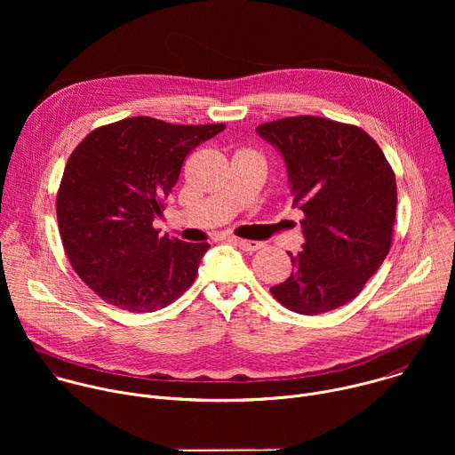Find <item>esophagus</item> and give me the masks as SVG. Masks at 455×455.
Wrapping results in <instances>:
<instances>
[{"label": "esophagus", "mask_w": 455, "mask_h": 455, "mask_svg": "<svg viewBox=\"0 0 455 455\" xmlns=\"http://www.w3.org/2000/svg\"><path fill=\"white\" fill-rule=\"evenodd\" d=\"M228 241L230 243H234L235 246H239V248H243L244 251H255V250H259V248H263L265 244L261 243V241H248V239H241V237H228Z\"/></svg>", "instance_id": "obj_1"}]
</instances>
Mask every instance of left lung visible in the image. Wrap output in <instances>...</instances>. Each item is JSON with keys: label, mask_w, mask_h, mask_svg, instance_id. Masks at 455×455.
I'll list each match as a JSON object with an SVG mask.
<instances>
[{"label": "left lung", "mask_w": 455, "mask_h": 455, "mask_svg": "<svg viewBox=\"0 0 455 455\" xmlns=\"http://www.w3.org/2000/svg\"><path fill=\"white\" fill-rule=\"evenodd\" d=\"M286 165L304 244L291 275L270 288L288 309L320 315L353 300L381 267L393 241L396 178L360 127L320 116L257 125Z\"/></svg>", "instance_id": "8db88e82"}]
</instances>
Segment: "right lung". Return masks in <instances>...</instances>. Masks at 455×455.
Here are the masks:
<instances>
[{
	"label": "right lung",
	"mask_w": 455,
	"mask_h": 455,
	"mask_svg": "<svg viewBox=\"0 0 455 455\" xmlns=\"http://www.w3.org/2000/svg\"><path fill=\"white\" fill-rule=\"evenodd\" d=\"M225 129L133 116L92 132L72 153L57 194L64 251L108 304L156 311L196 279L209 243L160 237L153 221L185 156Z\"/></svg>",
	"instance_id": "add662e5"
}]
</instances>
